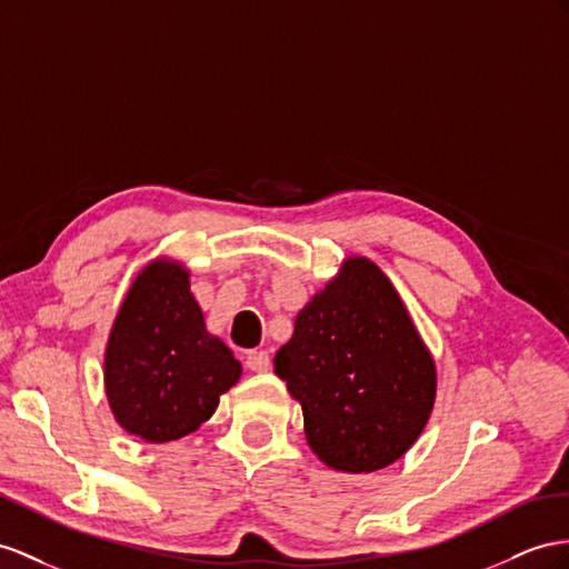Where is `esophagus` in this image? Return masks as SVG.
<instances>
[{
    "label": "esophagus",
    "instance_id": "obj_1",
    "mask_svg": "<svg viewBox=\"0 0 569 569\" xmlns=\"http://www.w3.org/2000/svg\"><path fill=\"white\" fill-rule=\"evenodd\" d=\"M244 362L252 372H267L271 368V358L267 351H252Z\"/></svg>",
    "mask_w": 569,
    "mask_h": 569
}]
</instances>
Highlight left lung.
Instances as JSON below:
<instances>
[{
  "label": "left lung",
  "mask_w": 569,
  "mask_h": 569,
  "mask_svg": "<svg viewBox=\"0 0 569 569\" xmlns=\"http://www.w3.org/2000/svg\"><path fill=\"white\" fill-rule=\"evenodd\" d=\"M273 370L302 406L310 449L343 473L401 459L437 395L432 353L399 290L368 257H346L298 312Z\"/></svg>",
  "instance_id": "8db88e82"
}]
</instances>
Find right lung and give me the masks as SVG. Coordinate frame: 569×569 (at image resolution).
<instances>
[{
  "label": "right lung",
  "mask_w": 569,
  "mask_h": 569,
  "mask_svg": "<svg viewBox=\"0 0 569 569\" xmlns=\"http://www.w3.org/2000/svg\"><path fill=\"white\" fill-rule=\"evenodd\" d=\"M240 360L213 337L189 290V269L156 257L114 317L103 382L114 420L143 442H172L201 428L238 385Z\"/></svg>",
  "instance_id": "right-lung-1"
}]
</instances>
